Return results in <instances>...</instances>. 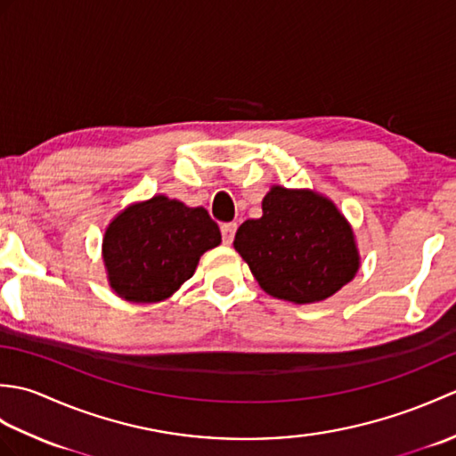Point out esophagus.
<instances>
[{
    "label": "esophagus",
    "mask_w": 456,
    "mask_h": 456,
    "mask_svg": "<svg viewBox=\"0 0 456 456\" xmlns=\"http://www.w3.org/2000/svg\"><path fill=\"white\" fill-rule=\"evenodd\" d=\"M235 231H237V223H223L221 225V235H223V243L231 245L233 243V237H235Z\"/></svg>",
    "instance_id": "esophagus-1"
}]
</instances>
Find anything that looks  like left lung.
I'll list each match as a JSON object with an SVG mask.
<instances>
[{"instance_id":"obj_1","label":"left lung","mask_w":456,"mask_h":456,"mask_svg":"<svg viewBox=\"0 0 456 456\" xmlns=\"http://www.w3.org/2000/svg\"><path fill=\"white\" fill-rule=\"evenodd\" d=\"M233 245L266 294L294 304L331 297L361 266L348 221L312 190L270 188L263 217L247 219Z\"/></svg>"}]
</instances>
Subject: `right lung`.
<instances>
[{
	"mask_svg": "<svg viewBox=\"0 0 456 456\" xmlns=\"http://www.w3.org/2000/svg\"><path fill=\"white\" fill-rule=\"evenodd\" d=\"M219 243L221 231L206 209L154 196L110 223L102 253L115 294L133 304H157L190 280L200 256Z\"/></svg>",
	"mask_w": 456,
	"mask_h": 456,
	"instance_id": "1",
	"label": "right lung"
}]
</instances>
